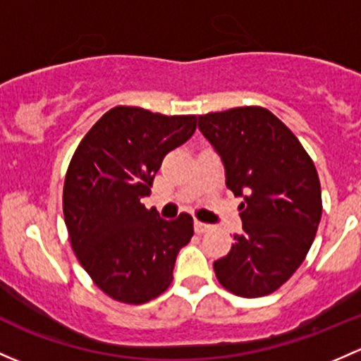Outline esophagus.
<instances>
[{"mask_svg": "<svg viewBox=\"0 0 361 361\" xmlns=\"http://www.w3.org/2000/svg\"><path fill=\"white\" fill-rule=\"evenodd\" d=\"M193 228H195V233L202 235V233H206V231L211 230V225H207V223H202V221H199V219H195V223H193Z\"/></svg>", "mask_w": 361, "mask_h": 361, "instance_id": "esophagus-1", "label": "esophagus"}]
</instances>
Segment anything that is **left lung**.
Segmentation results:
<instances>
[{"label": "left lung", "instance_id": "1", "mask_svg": "<svg viewBox=\"0 0 361 361\" xmlns=\"http://www.w3.org/2000/svg\"><path fill=\"white\" fill-rule=\"evenodd\" d=\"M199 128L221 155L226 187L242 197V233L214 261L218 282L240 298H261L301 267L322 218L317 168L268 109L249 105L199 116Z\"/></svg>", "mask_w": 361, "mask_h": 361}]
</instances>
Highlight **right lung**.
I'll return each instance as SVG.
<instances>
[{"label": "right lung", "mask_w": 361, "mask_h": 361, "mask_svg": "<svg viewBox=\"0 0 361 361\" xmlns=\"http://www.w3.org/2000/svg\"><path fill=\"white\" fill-rule=\"evenodd\" d=\"M197 116H164L117 105L79 142L63 181V219L71 245L94 286L126 305L168 290L176 256L193 235V219L159 218L147 209L166 154L187 142Z\"/></svg>", "instance_id": "add662e5"}]
</instances>
